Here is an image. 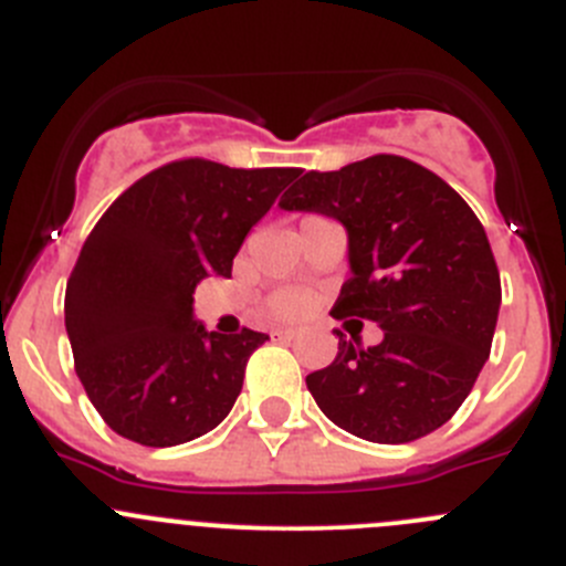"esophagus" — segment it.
<instances>
[{
  "instance_id": "esophagus-1",
  "label": "esophagus",
  "mask_w": 566,
  "mask_h": 566,
  "mask_svg": "<svg viewBox=\"0 0 566 566\" xmlns=\"http://www.w3.org/2000/svg\"><path fill=\"white\" fill-rule=\"evenodd\" d=\"M301 332H295V328H276V332H273V339H282V343H290V339H295L298 337Z\"/></svg>"
}]
</instances>
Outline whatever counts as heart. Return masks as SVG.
Here are the masks:
<instances>
[{
	"mask_svg": "<svg viewBox=\"0 0 566 566\" xmlns=\"http://www.w3.org/2000/svg\"><path fill=\"white\" fill-rule=\"evenodd\" d=\"M312 310V295L298 287H284L268 298V312L279 321H301Z\"/></svg>",
	"mask_w": 566,
	"mask_h": 566,
	"instance_id": "obj_1",
	"label": "heart"
}]
</instances>
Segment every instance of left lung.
<instances>
[{"label":"left lung","instance_id":"1","mask_svg":"<svg viewBox=\"0 0 566 566\" xmlns=\"http://www.w3.org/2000/svg\"><path fill=\"white\" fill-rule=\"evenodd\" d=\"M279 207L343 223L350 279L332 315L384 328L370 348L343 339L306 376L323 415L381 446L440 429L473 389L501 310V273L468 201L429 168L373 155L304 174Z\"/></svg>","mask_w":566,"mask_h":566}]
</instances>
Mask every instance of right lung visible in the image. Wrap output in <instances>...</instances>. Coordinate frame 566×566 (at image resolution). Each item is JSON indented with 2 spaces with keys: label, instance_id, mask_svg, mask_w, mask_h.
<instances>
[{
  "label": "right lung",
  "instance_id": "add662e5",
  "mask_svg": "<svg viewBox=\"0 0 566 566\" xmlns=\"http://www.w3.org/2000/svg\"><path fill=\"white\" fill-rule=\"evenodd\" d=\"M298 168L168 163L137 179L87 234L65 287V332L87 398L115 434L171 448L232 411L268 334L205 332L193 290L232 276L245 234Z\"/></svg>",
  "mask_w": 566,
  "mask_h": 566
}]
</instances>
